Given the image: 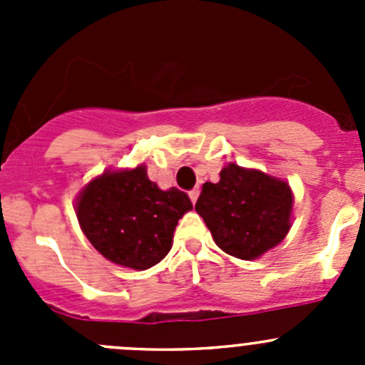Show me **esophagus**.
Listing matches in <instances>:
<instances>
[{
  "label": "esophagus",
  "mask_w": 365,
  "mask_h": 365,
  "mask_svg": "<svg viewBox=\"0 0 365 365\" xmlns=\"http://www.w3.org/2000/svg\"><path fill=\"white\" fill-rule=\"evenodd\" d=\"M189 197H190V201H192V205L196 203L197 201V197H200V189H192L189 192Z\"/></svg>",
  "instance_id": "34e87169"
}]
</instances>
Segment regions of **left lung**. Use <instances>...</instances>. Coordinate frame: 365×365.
I'll use <instances>...</instances> for the list:
<instances>
[{
	"label": "left lung",
	"instance_id": "8db88e82",
	"mask_svg": "<svg viewBox=\"0 0 365 365\" xmlns=\"http://www.w3.org/2000/svg\"><path fill=\"white\" fill-rule=\"evenodd\" d=\"M219 175V182L203 185L196 212L219 249L238 259H257L281 244L292 227V187L235 162L224 165Z\"/></svg>",
	"mask_w": 365,
	"mask_h": 365
}]
</instances>
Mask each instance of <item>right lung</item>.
I'll list each match as a JSON object with an SVG mask.
<instances>
[{
  "mask_svg": "<svg viewBox=\"0 0 365 365\" xmlns=\"http://www.w3.org/2000/svg\"><path fill=\"white\" fill-rule=\"evenodd\" d=\"M192 210L189 196L176 187L159 189L146 165L106 169L81 189L76 215L90 244L106 259L146 270L168 256L178 220Z\"/></svg>",
  "mask_w": 365,
  "mask_h": 365,
  "instance_id": "obj_1",
  "label": "right lung"
}]
</instances>
